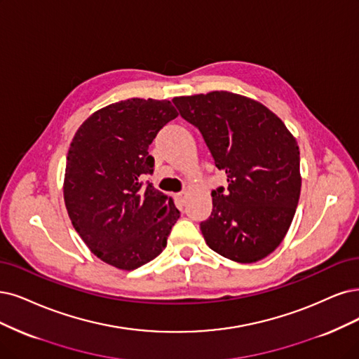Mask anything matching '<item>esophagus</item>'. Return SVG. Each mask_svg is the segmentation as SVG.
Segmentation results:
<instances>
[{"instance_id":"obj_1","label":"esophagus","mask_w":359,"mask_h":359,"mask_svg":"<svg viewBox=\"0 0 359 359\" xmlns=\"http://www.w3.org/2000/svg\"><path fill=\"white\" fill-rule=\"evenodd\" d=\"M184 200H187V192H179L176 194V203L179 205H183L184 204Z\"/></svg>"}]
</instances>
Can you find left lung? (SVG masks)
<instances>
[{
	"label": "left lung",
	"instance_id": "1",
	"mask_svg": "<svg viewBox=\"0 0 359 359\" xmlns=\"http://www.w3.org/2000/svg\"><path fill=\"white\" fill-rule=\"evenodd\" d=\"M228 176L211 192L200 228L207 245L238 263H255L281 244L300 196V152L293 135L262 103L229 91L172 99Z\"/></svg>",
	"mask_w": 359,
	"mask_h": 359
}]
</instances>
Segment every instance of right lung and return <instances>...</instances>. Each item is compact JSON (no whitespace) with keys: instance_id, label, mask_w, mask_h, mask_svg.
<instances>
[{"instance_id":"right-lung-1","label":"right lung","mask_w":359,"mask_h":359,"mask_svg":"<svg viewBox=\"0 0 359 359\" xmlns=\"http://www.w3.org/2000/svg\"><path fill=\"white\" fill-rule=\"evenodd\" d=\"M177 115L170 100L127 99L88 116L71 142L65 205L91 253L111 266L154 260L180 217L171 198L142 182L154 171L149 144Z\"/></svg>"}]
</instances>
